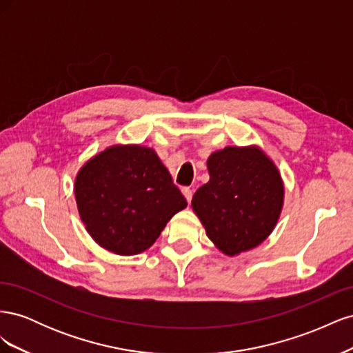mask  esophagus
Wrapping results in <instances>:
<instances>
[{"mask_svg": "<svg viewBox=\"0 0 353 353\" xmlns=\"http://www.w3.org/2000/svg\"><path fill=\"white\" fill-rule=\"evenodd\" d=\"M183 194H184L185 200L190 203V201H191V199H193V190H190V188H183Z\"/></svg>", "mask_w": 353, "mask_h": 353, "instance_id": "obj_1", "label": "esophagus"}]
</instances>
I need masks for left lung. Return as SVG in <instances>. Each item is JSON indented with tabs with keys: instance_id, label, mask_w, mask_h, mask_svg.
I'll use <instances>...</instances> for the list:
<instances>
[{
	"instance_id": "left-lung-1",
	"label": "left lung",
	"mask_w": 353,
	"mask_h": 353,
	"mask_svg": "<svg viewBox=\"0 0 353 353\" xmlns=\"http://www.w3.org/2000/svg\"><path fill=\"white\" fill-rule=\"evenodd\" d=\"M209 181L191 200L206 236L227 256L258 248L284 205L279 168L259 145H228L208 159Z\"/></svg>"
}]
</instances>
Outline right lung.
Listing matches in <instances>:
<instances>
[{
    "label": "right lung",
    "mask_w": 353,
    "mask_h": 353,
    "mask_svg": "<svg viewBox=\"0 0 353 353\" xmlns=\"http://www.w3.org/2000/svg\"><path fill=\"white\" fill-rule=\"evenodd\" d=\"M85 230L103 249L132 256L150 249L187 200L150 147L114 144L91 157L74 178Z\"/></svg>",
    "instance_id": "obj_1"
}]
</instances>
